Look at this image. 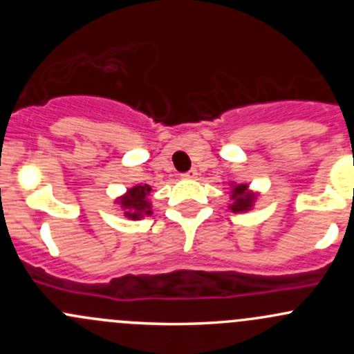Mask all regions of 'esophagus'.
<instances>
[{"instance_id":"esophagus-1","label":"esophagus","mask_w":354,"mask_h":354,"mask_svg":"<svg viewBox=\"0 0 354 354\" xmlns=\"http://www.w3.org/2000/svg\"><path fill=\"white\" fill-rule=\"evenodd\" d=\"M197 169H190V171H188V173H185L183 174V178H185V180H194V178H197Z\"/></svg>"}]
</instances>
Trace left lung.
<instances>
[{"instance_id":"8db88e82","label":"left lung","mask_w":354,"mask_h":354,"mask_svg":"<svg viewBox=\"0 0 354 354\" xmlns=\"http://www.w3.org/2000/svg\"><path fill=\"white\" fill-rule=\"evenodd\" d=\"M231 203L230 207L231 212H246V210H252L253 203L259 198L257 192H252L246 183H231V192H230Z\"/></svg>"}]
</instances>
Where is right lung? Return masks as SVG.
<instances>
[{
	"instance_id": "add662e5",
	"label": "right lung",
	"mask_w": 354,
	"mask_h": 354,
	"mask_svg": "<svg viewBox=\"0 0 354 354\" xmlns=\"http://www.w3.org/2000/svg\"><path fill=\"white\" fill-rule=\"evenodd\" d=\"M151 192V185H135L114 200V203L121 207L124 217L131 221H140L142 217H149L152 214V202L149 198Z\"/></svg>"
}]
</instances>
